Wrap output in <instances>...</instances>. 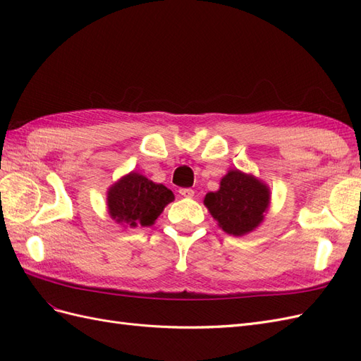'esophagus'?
<instances>
[{
  "instance_id": "34e87169",
  "label": "esophagus",
  "mask_w": 361,
  "mask_h": 361,
  "mask_svg": "<svg viewBox=\"0 0 361 361\" xmlns=\"http://www.w3.org/2000/svg\"><path fill=\"white\" fill-rule=\"evenodd\" d=\"M179 194L182 195V197H187V199H191L194 195V191L191 188H180L179 190Z\"/></svg>"
}]
</instances>
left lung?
<instances>
[{"mask_svg": "<svg viewBox=\"0 0 361 361\" xmlns=\"http://www.w3.org/2000/svg\"><path fill=\"white\" fill-rule=\"evenodd\" d=\"M207 211L223 232L244 236L264 223L271 204V190L255 174L231 169L220 188L204 195Z\"/></svg>", "mask_w": 361, "mask_h": 361, "instance_id": "1", "label": "left lung"}]
</instances>
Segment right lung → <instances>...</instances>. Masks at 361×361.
Masks as SVG:
<instances>
[{
	"label": "right lung",
	"instance_id": "add662e5",
	"mask_svg": "<svg viewBox=\"0 0 361 361\" xmlns=\"http://www.w3.org/2000/svg\"><path fill=\"white\" fill-rule=\"evenodd\" d=\"M174 200V194L162 183L130 171L114 182L106 191V209L111 220L122 227L152 226L164 207Z\"/></svg>",
	"mask_w": 361,
	"mask_h": 361
}]
</instances>
